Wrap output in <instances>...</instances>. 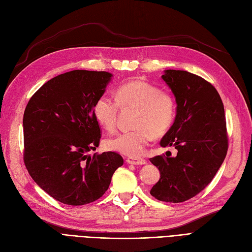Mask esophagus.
<instances>
[{
    "mask_svg": "<svg viewBox=\"0 0 252 252\" xmlns=\"http://www.w3.org/2000/svg\"><path fill=\"white\" fill-rule=\"evenodd\" d=\"M126 162L128 164H132V165H143L147 163V161L144 159H137V158H127Z\"/></svg>",
    "mask_w": 252,
    "mask_h": 252,
    "instance_id": "34e87169",
    "label": "esophagus"
}]
</instances>
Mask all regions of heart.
Wrapping results in <instances>:
<instances>
[{"label":"heart","instance_id":"obj_1","mask_svg":"<svg viewBox=\"0 0 252 252\" xmlns=\"http://www.w3.org/2000/svg\"><path fill=\"white\" fill-rule=\"evenodd\" d=\"M119 105L137 109L134 131L119 133L104 141L105 148L129 157H140L155 137L164 135L172 127L176 117L173 96L160 91L156 86L141 80L121 85L116 90V99L102 95L94 104V116L108 131L116 125Z\"/></svg>","mask_w":252,"mask_h":252}]
</instances>
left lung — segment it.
<instances>
[{
  "label": "left lung",
  "mask_w": 252,
  "mask_h": 252,
  "mask_svg": "<svg viewBox=\"0 0 252 252\" xmlns=\"http://www.w3.org/2000/svg\"><path fill=\"white\" fill-rule=\"evenodd\" d=\"M161 77L177 110L160 145L175 147L178 153L150 159L160 172L150 192L160 201L180 203L204 189L223 163L228 150L225 112L216 88L202 77L182 70H164Z\"/></svg>",
  "instance_id": "left-lung-1"
}]
</instances>
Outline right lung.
<instances>
[{"instance_id":"right-lung-1","label":"right lung","mask_w":252,"mask_h":252,"mask_svg":"<svg viewBox=\"0 0 252 252\" xmlns=\"http://www.w3.org/2000/svg\"><path fill=\"white\" fill-rule=\"evenodd\" d=\"M113 74L73 70L40 87L24 112V162L32 179L63 204L85 205L108 190L124 164L114 152L89 155L99 145L94 104Z\"/></svg>"}]
</instances>
